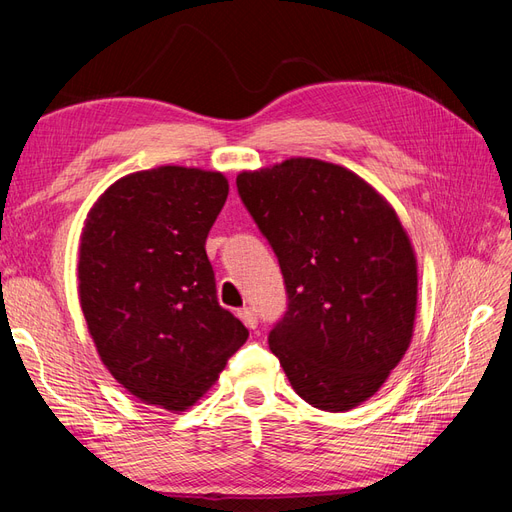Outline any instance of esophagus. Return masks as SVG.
<instances>
[{"label": "esophagus", "mask_w": 512, "mask_h": 512, "mask_svg": "<svg viewBox=\"0 0 512 512\" xmlns=\"http://www.w3.org/2000/svg\"><path fill=\"white\" fill-rule=\"evenodd\" d=\"M239 318L243 320V324L247 329H256V324H258V314L254 312L252 307H243V309H239Z\"/></svg>", "instance_id": "34e87169"}]
</instances>
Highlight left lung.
<instances>
[{"label": "left lung", "mask_w": 512, "mask_h": 512, "mask_svg": "<svg viewBox=\"0 0 512 512\" xmlns=\"http://www.w3.org/2000/svg\"><path fill=\"white\" fill-rule=\"evenodd\" d=\"M237 190L286 284L271 352L309 406L356 408L414 331L416 256L395 209L352 170L314 158L245 170Z\"/></svg>", "instance_id": "obj_1"}]
</instances>
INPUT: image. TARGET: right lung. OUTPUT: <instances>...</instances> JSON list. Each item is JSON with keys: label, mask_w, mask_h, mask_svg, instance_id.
Here are the masks:
<instances>
[{"label": "right lung", "mask_w": 512, "mask_h": 512, "mask_svg": "<svg viewBox=\"0 0 512 512\" xmlns=\"http://www.w3.org/2000/svg\"><path fill=\"white\" fill-rule=\"evenodd\" d=\"M226 196L222 173L158 166L121 177L87 213L83 316L106 369L145 404L188 410L250 335L218 303L205 252Z\"/></svg>", "instance_id": "right-lung-1"}]
</instances>
